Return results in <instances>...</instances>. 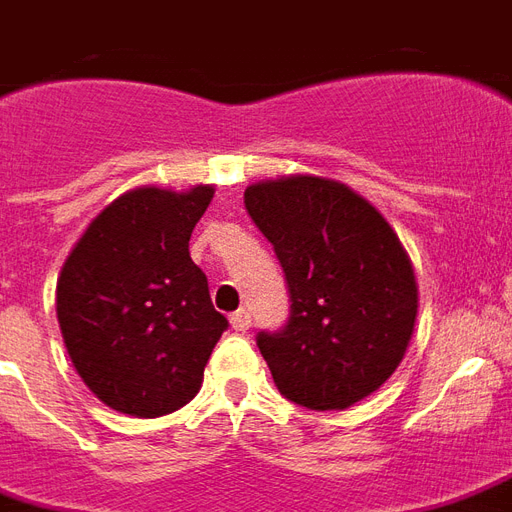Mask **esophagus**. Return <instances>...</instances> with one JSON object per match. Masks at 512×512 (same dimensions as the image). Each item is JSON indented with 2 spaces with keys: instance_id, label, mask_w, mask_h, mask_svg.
I'll return each instance as SVG.
<instances>
[{
  "instance_id": "esophagus-1",
  "label": "esophagus",
  "mask_w": 512,
  "mask_h": 512,
  "mask_svg": "<svg viewBox=\"0 0 512 512\" xmlns=\"http://www.w3.org/2000/svg\"><path fill=\"white\" fill-rule=\"evenodd\" d=\"M230 327H233L236 333H247L249 327H252V317H249L247 308H239V311L230 317Z\"/></svg>"
}]
</instances>
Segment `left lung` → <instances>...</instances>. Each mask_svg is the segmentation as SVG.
<instances>
[{
    "label": "left lung",
    "instance_id": "left-lung-1",
    "mask_svg": "<svg viewBox=\"0 0 512 512\" xmlns=\"http://www.w3.org/2000/svg\"><path fill=\"white\" fill-rule=\"evenodd\" d=\"M249 217L290 287V322L260 333L273 384L311 411H343L403 362L419 314L411 257L376 206L311 174L255 182Z\"/></svg>",
    "mask_w": 512,
    "mask_h": 512
}]
</instances>
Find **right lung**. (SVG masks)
Returning a JSON list of instances; mask_svg holds the SVG:
<instances>
[{"label":"right lung","instance_id":"right-lung-1","mask_svg":"<svg viewBox=\"0 0 512 512\" xmlns=\"http://www.w3.org/2000/svg\"><path fill=\"white\" fill-rule=\"evenodd\" d=\"M214 185L136 187L101 209L56 284L58 327L101 403L155 419L190 403L228 319L214 311L190 233Z\"/></svg>","mask_w":512,"mask_h":512}]
</instances>
